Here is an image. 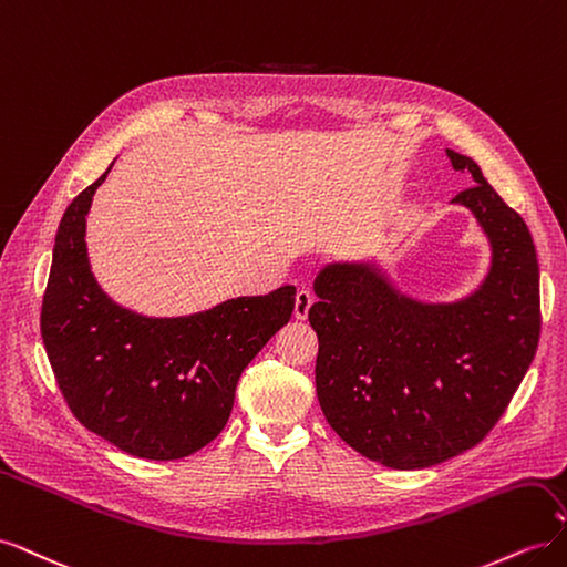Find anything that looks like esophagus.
<instances>
[{
    "instance_id": "esophagus-1",
    "label": "esophagus",
    "mask_w": 567,
    "mask_h": 567,
    "mask_svg": "<svg viewBox=\"0 0 567 567\" xmlns=\"http://www.w3.org/2000/svg\"><path fill=\"white\" fill-rule=\"evenodd\" d=\"M312 302H315L312 290L310 288H300L298 293H296V310H293L296 319H307V312H310Z\"/></svg>"
}]
</instances>
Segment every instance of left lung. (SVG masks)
<instances>
[{
  "label": "left lung",
  "instance_id": "obj_1",
  "mask_svg": "<svg viewBox=\"0 0 567 567\" xmlns=\"http://www.w3.org/2000/svg\"><path fill=\"white\" fill-rule=\"evenodd\" d=\"M475 186L452 198L489 246L471 293L411 298L369 262H331L315 279L317 398L354 452L388 468L435 466L483 440L527 373L539 342V265L523 217L468 156L447 148Z\"/></svg>",
  "mask_w": 567,
  "mask_h": 567
}]
</instances>
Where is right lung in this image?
Returning <instances> with one entry per match:
<instances>
[{
	"label": "right lung",
	"instance_id": "add662e5",
	"mask_svg": "<svg viewBox=\"0 0 567 567\" xmlns=\"http://www.w3.org/2000/svg\"><path fill=\"white\" fill-rule=\"evenodd\" d=\"M111 167L63 213L42 340L63 398L87 431L132 456L175 461L225 431L238 379L293 315L296 286L182 317L117 305L99 286L84 241L92 198Z\"/></svg>",
	"mask_w": 567,
	"mask_h": 567
}]
</instances>
